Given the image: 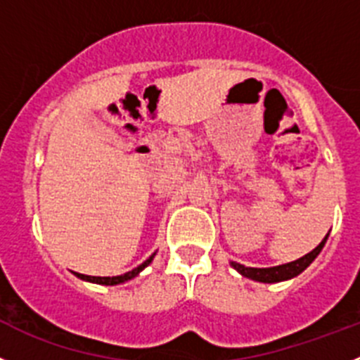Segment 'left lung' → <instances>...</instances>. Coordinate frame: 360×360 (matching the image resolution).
<instances>
[{"mask_svg":"<svg viewBox=\"0 0 360 360\" xmlns=\"http://www.w3.org/2000/svg\"><path fill=\"white\" fill-rule=\"evenodd\" d=\"M327 236L321 240V243L318 245L316 248H312L309 254L302 256L300 259L297 261H291V263L286 264H278V266H270V268H252V266H245V264L236 263V261H231V266L238 271L240 275L243 277L250 278V281H256V282H264V284H274V282H282V281H290V278L297 277L300 275L312 261L316 259L318 254L321 252V248L325 247L327 243Z\"/></svg>","mask_w":360,"mask_h":360,"instance_id":"left-lung-1","label":"left lung"}]
</instances>
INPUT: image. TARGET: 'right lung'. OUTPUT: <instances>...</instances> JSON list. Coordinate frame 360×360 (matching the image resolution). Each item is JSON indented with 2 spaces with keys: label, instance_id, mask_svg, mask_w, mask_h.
<instances>
[{
  "label": "right lung",
  "instance_id": "add662e5",
  "mask_svg": "<svg viewBox=\"0 0 360 360\" xmlns=\"http://www.w3.org/2000/svg\"><path fill=\"white\" fill-rule=\"evenodd\" d=\"M154 256H156V252H154V254L149 257V259L143 261V263L140 264V266L133 268V270H131V271H126V274H124V275H115V277H92V275L76 274V271H74V275H76V277H78V278H82V281L94 282V284H101V286H117V284H122V282H127V281H131V278L136 277V275H140V271H142L143 268H147L150 263H153Z\"/></svg>",
  "mask_w": 360,
  "mask_h": 360
}]
</instances>
